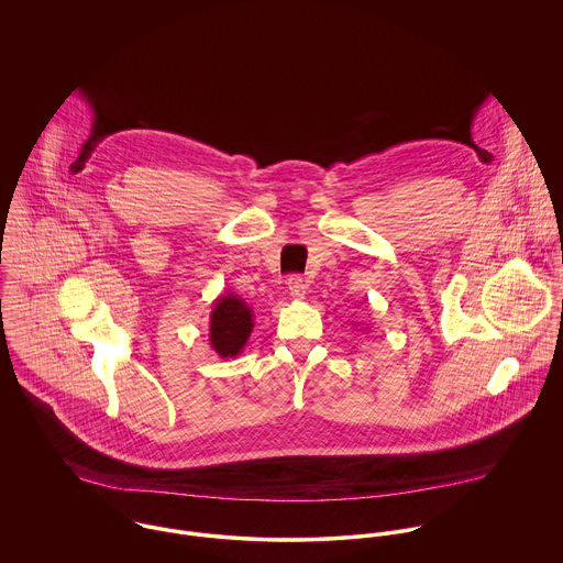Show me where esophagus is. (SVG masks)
<instances>
[{
  "label": "esophagus",
  "mask_w": 563,
  "mask_h": 563,
  "mask_svg": "<svg viewBox=\"0 0 563 563\" xmlns=\"http://www.w3.org/2000/svg\"><path fill=\"white\" fill-rule=\"evenodd\" d=\"M306 290H308V284H306V279H303V277L295 275V277H290V279H288V295H290L295 301L306 299Z\"/></svg>",
  "instance_id": "esophagus-1"
}]
</instances>
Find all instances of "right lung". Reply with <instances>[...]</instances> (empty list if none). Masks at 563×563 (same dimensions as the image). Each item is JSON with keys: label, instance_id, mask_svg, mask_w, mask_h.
Returning <instances> with one entry per match:
<instances>
[{"label": "right lung", "instance_id": "add662e5", "mask_svg": "<svg viewBox=\"0 0 563 563\" xmlns=\"http://www.w3.org/2000/svg\"><path fill=\"white\" fill-rule=\"evenodd\" d=\"M253 331V312L239 295H221L210 312V346L221 357H236Z\"/></svg>", "mask_w": 563, "mask_h": 563}]
</instances>
